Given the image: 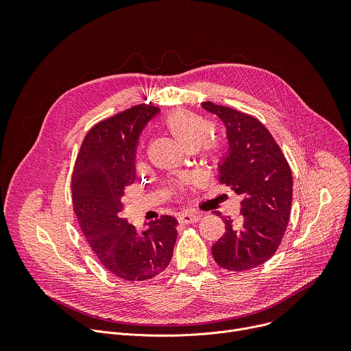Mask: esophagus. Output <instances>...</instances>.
<instances>
[{"instance_id":"1","label":"esophagus","mask_w":351,"mask_h":351,"mask_svg":"<svg viewBox=\"0 0 351 351\" xmlns=\"http://www.w3.org/2000/svg\"><path fill=\"white\" fill-rule=\"evenodd\" d=\"M202 217H203L202 213L190 211V213H184V214L179 215V222H182V223H194V222H197Z\"/></svg>"}]
</instances>
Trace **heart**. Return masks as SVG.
Returning a JSON list of instances; mask_svg holds the SVG:
<instances>
[{
	"label": "heart",
	"instance_id": "b5f03b06",
	"mask_svg": "<svg viewBox=\"0 0 351 351\" xmlns=\"http://www.w3.org/2000/svg\"><path fill=\"white\" fill-rule=\"evenodd\" d=\"M165 126L168 130L186 147L194 148L202 144L211 133V123L194 112L190 111H175L165 119ZM215 141L207 140L204 143V153L211 154L215 149Z\"/></svg>",
	"mask_w": 351,
	"mask_h": 351
}]
</instances>
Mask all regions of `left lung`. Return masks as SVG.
Instances as JSON below:
<instances>
[{
    "label": "left lung",
    "instance_id": "8db88e82",
    "mask_svg": "<svg viewBox=\"0 0 351 351\" xmlns=\"http://www.w3.org/2000/svg\"><path fill=\"white\" fill-rule=\"evenodd\" d=\"M203 108L226 129L229 148L218 162L221 183L241 197V218H225L223 236L213 257L228 271H247L268 261L282 241L290 218L293 176L278 143L254 117L214 103Z\"/></svg>",
    "mask_w": 351,
    "mask_h": 351
}]
</instances>
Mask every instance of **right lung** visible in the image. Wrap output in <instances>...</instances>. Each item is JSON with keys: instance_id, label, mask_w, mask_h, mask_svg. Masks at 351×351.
I'll use <instances>...</instances> for the list:
<instances>
[{"instance_id": "1", "label": "right lung", "mask_w": 351, "mask_h": 351, "mask_svg": "<svg viewBox=\"0 0 351 351\" xmlns=\"http://www.w3.org/2000/svg\"><path fill=\"white\" fill-rule=\"evenodd\" d=\"M158 112L140 104L93 126L72 175L73 211L86 240L106 269L129 282L161 274L178 236V221L171 215L149 221L141 233L121 215L125 186L136 179L138 137Z\"/></svg>"}]
</instances>
